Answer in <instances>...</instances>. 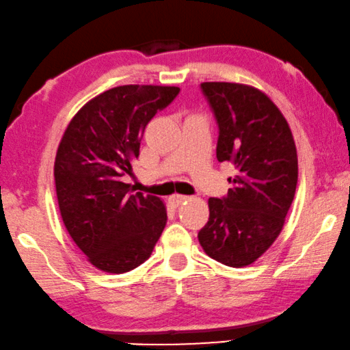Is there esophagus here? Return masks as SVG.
<instances>
[{
  "mask_svg": "<svg viewBox=\"0 0 350 350\" xmlns=\"http://www.w3.org/2000/svg\"><path fill=\"white\" fill-rule=\"evenodd\" d=\"M187 197L186 196H180V193H174V196L169 197V203L172 206H180L183 202H186Z\"/></svg>",
  "mask_w": 350,
  "mask_h": 350,
  "instance_id": "34e87169",
  "label": "esophagus"
}]
</instances>
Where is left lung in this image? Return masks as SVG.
<instances>
[{
	"instance_id": "left-lung-1",
	"label": "left lung",
	"mask_w": 350,
	"mask_h": 350,
	"mask_svg": "<svg viewBox=\"0 0 350 350\" xmlns=\"http://www.w3.org/2000/svg\"><path fill=\"white\" fill-rule=\"evenodd\" d=\"M219 126L216 154L236 175L227 197L209 198L198 231L208 256L230 267L255 262L273 244L297 186V150L280 109L252 85L202 83Z\"/></svg>"
}]
</instances>
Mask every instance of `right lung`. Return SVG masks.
<instances>
[{"label": "right lung", "mask_w": 350, "mask_h": 350, "mask_svg": "<svg viewBox=\"0 0 350 350\" xmlns=\"http://www.w3.org/2000/svg\"><path fill=\"white\" fill-rule=\"evenodd\" d=\"M175 85L128 84L88 101L57 147L55 183L64 225L90 265L123 273L152 255L167 222L163 200L123 183L139 157L142 134L169 106Z\"/></svg>", "instance_id": "add662e5"}]
</instances>
